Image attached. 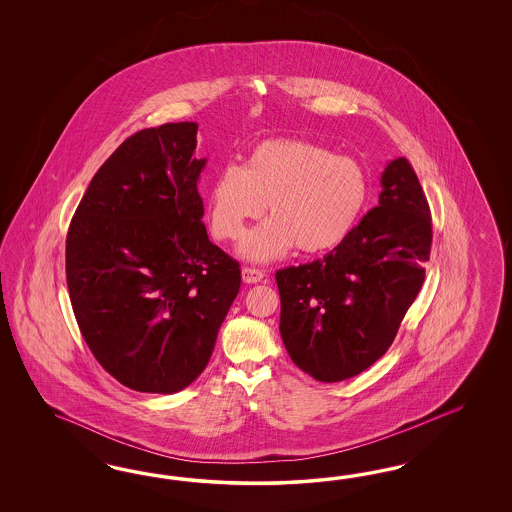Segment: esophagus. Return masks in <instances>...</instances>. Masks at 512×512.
<instances>
[{"label": "esophagus", "mask_w": 512, "mask_h": 512, "mask_svg": "<svg viewBox=\"0 0 512 512\" xmlns=\"http://www.w3.org/2000/svg\"><path fill=\"white\" fill-rule=\"evenodd\" d=\"M263 278L264 272L259 270V268H251V266H244L242 268V279L246 283H259V281H263Z\"/></svg>", "instance_id": "34e87169"}]
</instances>
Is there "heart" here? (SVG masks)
Instances as JSON below:
<instances>
[{
    "instance_id": "obj_1",
    "label": "heart",
    "mask_w": 512,
    "mask_h": 512,
    "mask_svg": "<svg viewBox=\"0 0 512 512\" xmlns=\"http://www.w3.org/2000/svg\"><path fill=\"white\" fill-rule=\"evenodd\" d=\"M370 199V180L353 157L304 139H266L249 150L244 167L227 165L208 191L210 227L217 240L242 238L249 223L268 216L246 236L240 253L257 263L298 248L319 255L353 233Z\"/></svg>"
}]
</instances>
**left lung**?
Listing matches in <instances>:
<instances>
[{
	"label": "left lung",
	"instance_id": "left-lung-1",
	"mask_svg": "<svg viewBox=\"0 0 512 512\" xmlns=\"http://www.w3.org/2000/svg\"><path fill=\"white\" fill-rule=\"evenodd\" d=\"M379 206L323 259L276 272L279 332L302 372L336 383L387 353L419 295L432 214L405 157L381 174Z\"/></svg>",
	"mask_w": 512,
	"mask_h": 512
}]
</instances>
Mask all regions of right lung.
I'll use <instances>...</instances> for the list:
<instances>
[{
  "label": "right lung",
  "mask_w": 512,
  "mask_h": 512,
  "mask_svg": "<svg viewBox=\"0 0 512 512\" xmlns=\"http://www.w3.org/2000/svg\"><path fill=\"white\" fill-rule=\"evenodd\" d=\"M195 122L142 129L101 165L71 219L65 274L78 328L122 385L172 394L212 357L240 264L208 240Z\"/></svg>",
  "instance_id": "right-lung-1"
}]
</instances>
